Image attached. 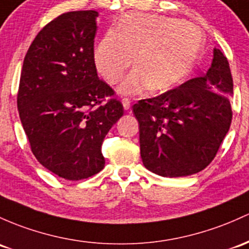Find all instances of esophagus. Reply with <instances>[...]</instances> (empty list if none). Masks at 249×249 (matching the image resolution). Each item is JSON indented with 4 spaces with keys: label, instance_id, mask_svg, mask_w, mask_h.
Returning <instances> with one entry per match:
<instances>
[{
    "label": "esophagus",
    "instance_id": "esophagus-1",
    "mask_svg": "<svg viewBox=\"0 0 249 249\" xmlns=\"http://www.w3.org/2000/svg\"><path fill=\"white\" fill-rule=\"evenodd\" d=\"M122 104H124V108L125 111H129L130 110V100L129 98H122Z\"/></svg>",
    "mask_w": 249,
    "mask_h": 249
}]
</instances>
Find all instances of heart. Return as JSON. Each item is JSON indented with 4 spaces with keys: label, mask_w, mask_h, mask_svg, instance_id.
<instances>
[{
    "label": "heart",
    "mask_w": 249,
    "mask_h": 249,
    "mask_svg": "<svg viewBox=\"0 0 249 249\" xmlns=\"http://www.w3.org/2000/svg\"><path fill=\"white\" fill-rule=\"evenodd\" d=\"M203 45L204 33L194 23L130 13L121 18L116 29L104 34L93 60L97 71L111 84L119 82L135 61V69L119 88L122 95H139L149 88L166 91L191 73Z\"/></svg>",
    "instance_id": "heart-1"
}]
</instances>
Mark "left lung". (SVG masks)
<instances>
[{
	"mask_svg": "<svg viewBox=\"0 0 249 249\" xmlns=\"http://www.w3.org/2000/svg\"><path fill=\"white\" fill-rule=\"evenodd\" d=\"M232 78L226 55L213 49L203 77L133 106L143 165L161 177H185L213 161L231 124Z\"/></svg>",
	"mask_w": 249,
	"mask_h": 249,
	"instance_id": "1",
	"label": "left lung"
}]
</instances>
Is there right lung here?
<instances>
[{"label":"right lung","mask_w":249,"mask_h":249,"mask_svg":"<svg viewBox=\"0 0 249 249\" xmlns=\"http://www.w3.org/2000/svg\"><path fill=\"white\" fill-rule=\"evenodd\" d=\"M96 10L61 14L29 46L18 93L21 124L40 164L68 180L89 178L106 160L102 143L124 115L93 60Z\"/></svg>","instance_id":"right-lung-1"}]
</instances>
